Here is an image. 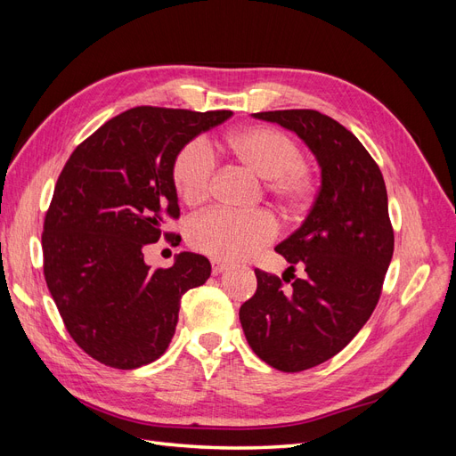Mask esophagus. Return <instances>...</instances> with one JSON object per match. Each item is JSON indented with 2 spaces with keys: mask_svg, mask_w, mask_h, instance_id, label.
<instances>
[{
  "mask_svg": "<svg viewBox=\"0 0 456 456\" xmlns=\"http://www.w3.org/2000/svg\"><path fill=\"white\" fill-rule=\"evenodd\" d=\"M211 266H213V273L215 275H218V273H223L226 268H228V265L226 262H223V260H218V258H213L211 260Z\"/></svg>",
  "mask_w": 456,
  "mask_h": 456,
  "instance_id": "obj_1",
  "label": "esophagus"
}]
</instances>
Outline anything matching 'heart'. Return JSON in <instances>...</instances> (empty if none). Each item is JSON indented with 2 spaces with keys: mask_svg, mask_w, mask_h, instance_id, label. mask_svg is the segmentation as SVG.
<instances>
[{
  "mask_svg": "<svg viewBox=\"0 0 456 456\" xmlns=\"http://www.w3.org/2000/svg\"><path fill=\"white\" fill-rule=\"evenodd\" d=\"M226 148L245 167L268 178V191L287 209L305 207L315 191V173L302 159V150L291 134L275 127L251 126L226 136ZM216 156L203 136L184 144L173 161V183L188 205L211 194ZM278 236V220L268 211L236 213L211 209L188 224V241L194 249L215 258L236 260L258 251Z\"/></svg>",
  "mask_w": 456,
  "mask_h": 456,
  "instance_id": "b5f03b06",
  "label": "heart"
}]
</instances>
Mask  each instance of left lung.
I'll use <instances>...</instances> for the list:
<instances>
[{
	"mask_svg": "<svg viewBox=\"0 0 456 456\" xmlns=\"http://www.w3.org/2000/svg\"><path fill=\"white\" fill-rule=\"evenodd\" d=\"M293 131L322 171L305 223L275 251L305 270L289 289L256 273V293L240 322L253 352L270 367L297 372L337 355L375 310L394 255L388 194L379 165L338 121L315 110L253 114ZM283 273V281H291Z\"/></svg>",
	"mask_w": 456,
	"mask_h": 456,
	"instance_id": "obj_1",
	"label": "left lung"
}]
</instances>
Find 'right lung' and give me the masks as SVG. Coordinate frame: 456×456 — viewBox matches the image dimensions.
I'll list each match as a JSON object with an SVG mask.
<instances>
[{
  "label": "right lung",
  "mask_w": 456,
  "mask_h": 456,
  "mask_svg": "<svg viewBox=\"0 0 456 456\" xmlns=\"http://www.w3.org/2000/svg\"><path fill=\"white\" fill-rule=\"evenodd\" d=\"M232 118L136 106L81 142L54 186L45 215L44 273L68 333L93 360L136 369L167 350L181 298L203 285L211 265L181 253L150 270L144 247L178 218L173 161L184 144ZM173 233H165V238Z\"/></svg>",
  "instance_id": "1"
}]
</instances>
